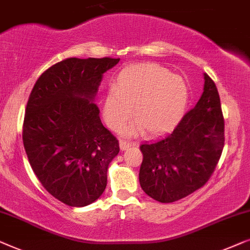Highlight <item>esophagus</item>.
Segmentation results:
<instances>
[{"instance_id":"1","label":"esophagus","mask_w":250,"mask_h":250,"mask_svg":"<svg viewBox=\"0 0 250 250\" xmlns=\"http://www.w3.org/2000/svg\"><path fill=\"white\" fill-rule=\"evenodd\" d=\"M133 145H135V143H132V142H126V140H124V139L120 140V148L122 150L128 149L129 147H131Z\"/></svg>"}]
</instances>
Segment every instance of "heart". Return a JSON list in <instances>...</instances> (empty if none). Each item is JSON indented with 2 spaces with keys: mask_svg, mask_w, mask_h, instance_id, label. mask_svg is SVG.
Returning <instances> with one entry per match:
<instances>
[{
  "mask_svg": "<svg viewBox=\"0 0 250 250\" xmlns=\"http://www.w3.org/2000/svg\"><path fill=\"white\" fill-rule=\"evenodd\" d=\"M188 102L189 89L181 77L156 63H139L119 72L104 100L103 118L118 131L132 113L136 121L125 128L126 133L146 129L149 135H161L180 122Z\"/></svg>",
  "mask_w": 250,
  "mask_h": 250,
  "instance_id": "b5f03b06",
  "label": "heart"
}]
</instances>
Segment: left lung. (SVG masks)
<instances>
[{"mask_svg":"<svg viewBox=\"0 0 250 250\" xmlns=\"http://www.w3.org/2000/svg\"><path fill=\"white\" fill-rule=\"evenodd\" d=\"M204 91L173 131L140 146L139 182L160 203H173L202 188L215 170L224 146L219 91L204 73Z\"/></svg>","mask_w":250,"mask_h":250,"instance_id":"obj_1","label":"left lung"}]
</instances>
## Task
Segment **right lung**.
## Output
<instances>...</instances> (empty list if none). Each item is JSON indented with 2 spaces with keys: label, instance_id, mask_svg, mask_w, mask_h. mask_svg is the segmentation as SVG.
<instances>
[{
  "label": "right lung",
  "instance_id": "1",
  "mask_svg": "<svg viewBox=\"0 0 250 250\" xmlns=\"http://www.w3.org/2000/svg\"><path fill=\"white\" fill-rule=\"evenodd\" d=\"M119 61L65 59L42 73L29 95L24 149L43 187L65 205L83 207L100 198L120 150L94 103L103 73Z\"/></svg>",
  "mask_w": 250,
  "mask_h": 250
}]
</instances>
